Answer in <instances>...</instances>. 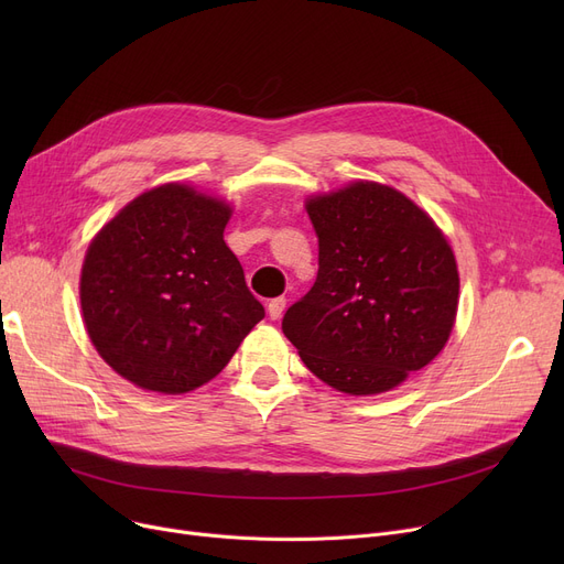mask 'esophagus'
Listing matches in <instances>:
<instances>
[{
  "instance_id": "obj_1",
  "label": "esophagus",
  "mask_w": 564,
  "mask_h": 564,
  "mask_svg": "<svg viewBox=\"0 0 564 564\" xmlns=\"http://www.w3.org/2000/svg\"><path fill=\"white\" fill-rule=\"evenodd\" d=\"M285 297H276V300H272L270 304H267V313H270V317L272 319H281V315H283V311H285Z\"/></svg>"
}]
</instances>
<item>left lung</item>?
<instances>
[{"instance_id":"left-lung-1","label":"left lung","mask_w":564,"mask_h":564,"mask_svg":"<svg viewBox=\"0 0 564 564\" xmlns=\"http://www.w3.org/2000/svg\"><path fill=\"white\" fill-rule=\"evenodd\" d=\"M313 288L283 315L306 368L349 395L387 393L448 343L459 274L446 235L402 192L359 181L306 200Z\"/></svg>"}]
</instances>
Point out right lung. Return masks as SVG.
I'll return each mask as SVG.
<instances>
[{
	"label": "right lung",
	"mask_w": 564,
	"mask_h": 564,
	"mask_svg": "<svg viewBox=\"0 0 564 564\" xmlns=\"http://www.w3.org/2000/svg\"><path fill=\"white\" fill-rule=\"evenodd\" d=\"M230 215L226 200L166 183L94 237L79 279L84 324L134 387L166 395L203 387L264 317L224 242Z\"/></svg>",
	"instance_id": "1"
}]
</instances>
